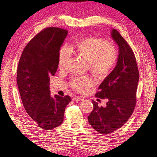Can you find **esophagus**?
Here are the masks:
<instances>
[{
	"instance_id": "1",
	"label": "esophagus",
	"mask_w": 157,
	"mask_h": 157,
	"mask_svg": "<svg viewBox=\"0 0 157 157\" xmlns=\"http://www.w3.org/2000/svg\"><path fill=\"white\" fill-rule=\"evenodd\" d=\"M83 100H84V98H82L81 97H78V96H75V97L73 98V101H82Z\"/></svg>"
}]
</instances>
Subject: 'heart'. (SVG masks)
Returning a JSON list of instances; mask_svg holds the SVG:
<instances>
[{
	"label": "heart",
	"mask_w": 157,
	"mask_h": 157,
	"mask_svg": "<svg viewBox=\"0 0 157 157\" xmlns=\"http://www.w3.org/2000/svg\"><path fill=\"white\" fill-rule=\"evenodd\" d=\"M78 55L89 62L90 68L96 75L105 76L109 74L119 59L117 48L106 40L97 37H87L81 40L76 46ZM71 56V50L63 46L59 54V67H65ZM94 81L88 76L77 78L71 82L75 90L84 92L94 85Z\"/></svg>",
	"instance_id": "obj_1"
}]
</instances>
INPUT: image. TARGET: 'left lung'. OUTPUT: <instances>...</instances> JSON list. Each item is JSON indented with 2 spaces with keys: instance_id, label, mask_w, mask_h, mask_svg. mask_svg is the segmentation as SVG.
<instances>
[{
  "instance_id": "obj_1",
  "label": "left lung",
  "mask_w": 157,
  "mask_h": 157,
  "mask_svg": "<svg viewBox=\"0 0 157 157\" xmlns=\"http://www.w3.org/2000/svg\"><path fill=\"white\" fill-rule=\"evenodd\" d=\"M111 37L119 47V59L112 72L98 87L96 97L107 101L105 107H99L92 101L93 111L88 122L96 132L109 134L128 121L134 111L139 71L134 53L128 42L115 29ZM99 99H98V101Z\"/></svg>"
}]
</instances>
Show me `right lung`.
Segmentation results:
<instances>
[{"label":"right lung","mask_w":157,"mask_h":157,"mask_svg":"<svg viewBox=\"0 0 157 157\" xmlns=\"http://www.w3.org/2000/svg\"><path fill=\"white\" fill-rule=\"evenodd\" d=\"M68 31L49 27L36 35L20 57L17 83L23 105L29 117L44 130H51L63 121L69 96H51L50 77L59 65V54Z\"/></svg>","instance_id":"obj_1"}]
</instances>
